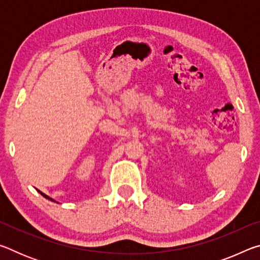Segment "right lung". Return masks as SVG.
I'll use <instances>...</instances> for the list:
<instances>
[{
    "mask_svg": "<svg viewBox=\"0 0 260 260\" xmlns=\"http://www.w3.org/2000/svg\"><path fill=\"white\" fill-rule=\"evenodd\" d=\"M38 191H39V192H40V193H41V195H42L43 197H46V199H48V200H50V201H54V200H52V199H50V197H49V196H47V195H46V193H43V192H41L40 190H38ZM54 202H55V201H54Z\"/></svg>",
    "mask_w": 260,
    "mask_h": 260,
    "instance_id": "obj_1",
    "label": "right lung"
}]
</instances>
